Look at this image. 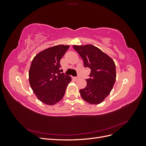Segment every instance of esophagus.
<instances>
[{"instance_id": "obj_1", "label": "esophagus", "mask_w": 146, "mask_h": 146, "mask_svg": "<svg viewBox=\"0 0 146 146\" xmlns=\"http://www.w3.org/2000/svg\"><path fill=\"white\" fill-rule=\"evenodd\" d=\"M74 80H77L78 79V77H73V78H72Z\"/></svg>"}]
</instances>
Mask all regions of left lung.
I'll return each instance as SVG.
<instances>
[{"label": "left lung", "mask_w": 146, "mask_h": 146, "mask_svg": "<svg viewBox=\"0 0 146 146\" xmlns=\"http://www.w3.org/2000/svg\"><path fill=\"white\" fill-rule=\"evenodd\" d=\"M83 60L85 68L91 69L86 86L80 90L82 99L90 104L102 102L112 90L116 81V66L113 59L93 45H74Z\"/></svg>", "instance_id": "1"}]
</instances>
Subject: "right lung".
<instances>
[{
    "mask_svg": "<svg viewBox=\"0 0 146 146\" xmlns=\"http://www.w3.org/2000/svg\"><path fill=\"white\" fill-rule=\"evenodd\" d=\"M69 47L57 45L46 48L35 56L31 64L29 76L31 88L42 103L53 105L63 99L72 79L62 73L60 60Z\"/></svg>",
    "mask_w": 146,
    "mask_h": 146,
    "instance_id": "right-lung-1",
    "label": "right lung"
}]
</instances>
